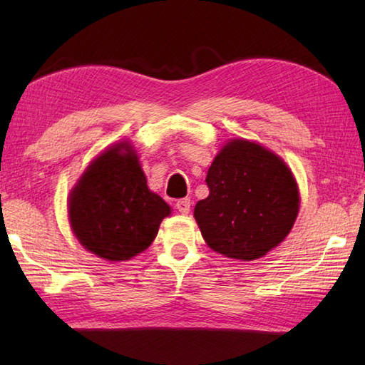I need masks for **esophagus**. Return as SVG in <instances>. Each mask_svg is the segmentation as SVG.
I'll return each instance as SVG.
<instances>
[{"label": "esophagus", "instance_id": "1", "mask_svg": "<svg viewBox=\"0 0 365 365\" xmlns=\"http://www.w3.org/2000/svg\"><path fill=\"white\" fill-rule=\"evenodd\" d=\"M175 207H177V210L180 212L182 215H188V213H190V208H191V200H190L188 197L177 200Z\"/></svg>", "mask_w": 365, "mask_h": 365}]
</instances>
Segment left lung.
Masks as SVG:
<instances>
[{"mask_svg":"<svg viewBox=\"0 0 365 365\" xmlns=\"http://www.w3.org/2000/svg\"><path fill=\"white\" fill-rule=\"evenodd\" d=\"M208 197L195 207L207 245L226 257L255 260L289 235L299 210L298 185L281 157L230 139L207 173Z\"/></svg>","mask_w":365,"mask_h":365,"instance_id":"obj_1","label":"left lung"}]
</instances>
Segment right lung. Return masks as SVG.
<instances>
[{"label":"right lung","instance_id":"obj_1","mask_svg":"<svg viewBox=\"0 0 365 365\" xmlns=\"http://www.w3.org/2000/svg\"><path fill=\"white\" fill-rule=\"evenodd\" d=\"M170 207L147 188L139 158L119 143L91 163L68 196L75 237L98 257L122 262L150 246Z\"/></svg>","mask_w":365,"mask_h":365}]
</instances>
